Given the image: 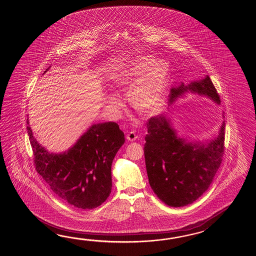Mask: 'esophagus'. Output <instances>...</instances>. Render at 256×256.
I'll use <instances>...</instances> for the list:
<instances>
[{
    "label": "esophagus",
    "instance_id": "obj_1",
    "mask_svg": "<svg viewBox=\"0 0 256 256\" xmlns=\"http://www.w3.org/2000/svg\"><path fill=\"white\" fill-rule=\"evenodd\" d=\"M137 137H138V136H136V132H128V134H127V136H126V139H127L128 141L130 142L136 141V139H137Z\"/></svg>",
    "mask_w": 256,
    "mask_h": 256
}]
</instances>
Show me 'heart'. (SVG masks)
<instances>
[{
    "instance_id": "b5f03b06",
    "label": "heart",
    "mask_w": 256,
    "mask_h": 256,
    "mask_svg": "<svg viewBox=\"0 0 256 256\" xmlns=\"http://www.w3.org/2000/svg\"><path fill=\"white\" fill-rule=\"evenodd\" d=\"M168 76V68L160 61L151 56H142L120 72L115 82L124 90H129L134 86L129 94L130 106L142 114H151L163 104ZM110 102L116 104L117 100L112 97Z\"/></svg>"
}]
</instances>
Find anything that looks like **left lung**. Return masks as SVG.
I'll list each match as a JSON object with an SVG mask.
<instances>
[{
  "instance_id": "left-lung-1",
  "label": "left lung",
  "mask_w": 256,
  "mask_h": 256,
  "mask_svg": "<svg viewBox=\"0 0 256 256\" xmlns=\"http://www.w3.org/2000/svg\"><path fill=\"white\" fill-rule=\"evenodd\" d=\"M205 95L220 104V96L210 76L171 90L169 102L185 93ZM224 117V116H223ZM223 122L212 140L188 142L178 134L168 112L152 117L147 122L144 158L149 184L156 195L170 207H184L205 193L222 161Z\"/></svg>"
}]
</instances>
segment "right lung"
Here are the masks:
<instances>
[{
	"instance_id": "1",
	"label": "right lung",
	"mask_w": 256,
	"mask_h": 256,
	"mask_svg": "<svg viewBox=\"0 0 256 256\" xmlns=\"http://www.w3.org/2000/svg\"><path fill=\"white\" fill-rule=\"evenodd\" d=\"M28 132L36 169L56 196L83 210L98 207L108 198L112 164L126 142L116 122L93 124L73 146L60 154L49 152L36 140L28 119Z\"/></svg>"
}]
</instances>
